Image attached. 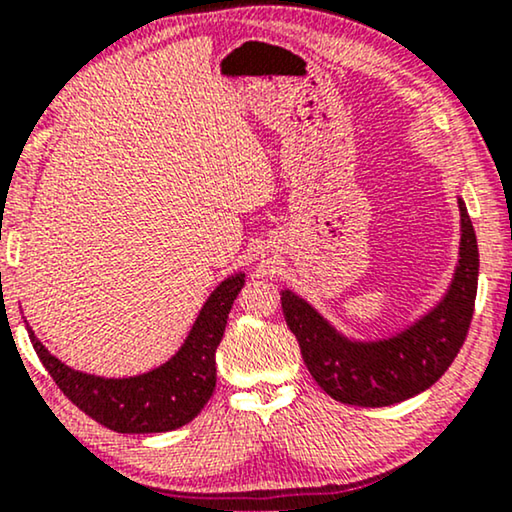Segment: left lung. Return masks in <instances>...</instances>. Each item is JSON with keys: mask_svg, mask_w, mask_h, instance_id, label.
<instances>
[{"mask_svg": "<svg viewBox=\"0 0 512 512\" xmlns=\"http://www.w3.org/2000/svg\"><path fill=\"white\" fill-rule=\"evenodd\" d=\"M459 263L443 300L401 333L352 340L296 293L282 291V310L307 370L328 396L361 408L401 403L436 384L464 345L478 293V240L459 198Z\"/></svg>", "mask_w": 512, "mask_h": 512, "instance_id": "1", "label": "left lung"}]
</instances>
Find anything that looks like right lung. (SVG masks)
Returning a JSON list of instances; mask_svg holds the SVG:
<instances>
[{"mask_svg":"<svg viewBox=\"0 0 512 512\" xmlns=\"http://www.w3.org/2000/svg\"><path fill=\"white\" fill-rule=\"evenodd\" d=\"M244 272H235L209 293L179 352L149 373L100 377L74 370L48 352L30 326L34 352L76 408L118 433H165L193 422L216 387V347Z\"/></svg>","mask_w":512,"mask_h":512,"instance_id":"1","label":"right lung"}]
</instances>
